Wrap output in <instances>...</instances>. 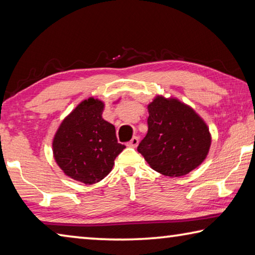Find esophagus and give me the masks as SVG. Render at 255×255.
Here are the masks:
<instances>
[{"instance_id": "esophagus-1", "label": "esophagus", "mask_w": 255, "mask_h": 255, "mask_svg": "<svg viewBox=\"0 0 255 255\" xmlns=\"http://www.w3.org/2000/svg\"><path fill=\"white\" fill-rule=\"evenodd\" d=\"M138 143H139V139H138V137H137V136H133V137L131 138V140L129 141V143H128L127 145L130 146V147H137Z\"/></svg>"}]
</instances>
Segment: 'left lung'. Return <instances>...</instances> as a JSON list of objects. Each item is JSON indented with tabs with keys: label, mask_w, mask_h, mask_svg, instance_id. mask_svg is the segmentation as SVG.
Masks as SVG:
<instances>
[{
	"label": "left lung",
	"mask_w": 255,
	"mask_h": 255,
	"mask_svg": "<svg viewBox=\"0 0 255 255\" xmlns=\"http://www.w3.org/2000/svg\"><path fill=\"white\" fill-rule=\"evenodd\" d=\"M148 131L137 150L166 176H182L204 162L211 137L195 110L176 99L156 97L148 105Z\"/></svg>",
	"instance_id": "1"
}]
</instances>
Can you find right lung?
<instances>
[{
  "label": "right lung",
  "mask_w": 255,
  "mask_h": 255,
  "mask_svg": "<svg viewBox=\"0 0 255 255\" xmlns=\"http://www.w3.org/2000/svg\"><path fill=\"white\" fill-rule=\"evenodd\" d=\"M105 105L98 99L82 101L60 124L53 140L56 163L67 176L85 184L110 173L115 159L126 148L115 126L102 118Z\"/></svg>",
  "instance_id": "right-lung-1"
}]
</instances>
